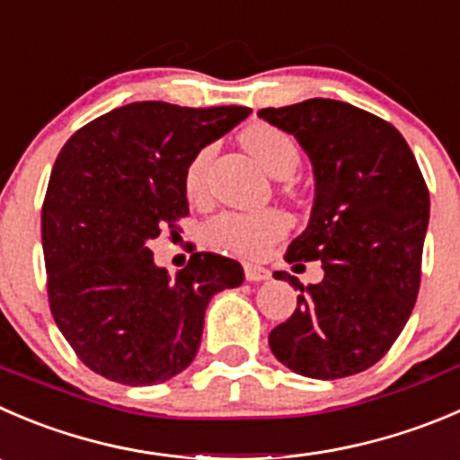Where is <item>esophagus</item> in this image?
I'll use <instances>...</instances> for the list:
<instances>
[{
	"instance_id": "obj_1",
	"label": "esophagus",
	"mask_w": 460,
	"mask_h": 460,
	"mask_svg": "<svg viewBox=\"0 0 460 460\" xmlns=\"http://www.w3.org/2000/svg\"><path fill=\"white\" fill-rule=\"evenodd\" d=\"M271 276L270 270L261 265H244V279L252 280V283H258V280H267Z\"/></svg>"
}]
</instances>
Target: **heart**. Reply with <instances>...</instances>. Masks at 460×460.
<instances>
[{
    "mask_svg": "<svg viewBox=\"0 0 460 460\" xmlns=\"http://www.w3.org/2000/svg\"><path fill=\"white\" fill-rule=\"evenodd\" d=\"M243 146L256 157V162L265 168L270 175L289 177L301 164L298 146L288 132L270 123H253L244 128ZM213 159V146H204L190 157L184 171V193L190 202H202L207 198V177L208 166ZM288 231V220L283 213L274 208L253 213L225 211L220 216L211 217L204 226V240L211 247L225 249L240 258H258L280 240Z\"/></svg>",
    "mask_w": 460,
    "mask_h": 460,
    "instance_id": "b5f03b06",
    "label": "heart"
}]
</instances>
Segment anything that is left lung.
<instances>
[{
    "label": "left lung",
    "instance_id": "8db88e82",
    "mask_svg": "<svg viewBox=\"0 0 460 460\" xmlns=\"http://www.w3.org/2000/svg\"><path fill=\"white\" fill-rule=\"evenodd\" d=\"M296 137L312 159L316 198L310 225L285 261L323 265V280H289L296 310L270 332L280 364L337 380L380 362L416 305L429 189L404 137L385 119L341 101L310 98L258 111Z\"/></svg>",
    "mask_w": 460,
    "mask_h": 460
}]
</instances>
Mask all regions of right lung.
Here are the masks:
<instances>
[{
	"label": "right lung",
	"mask_w": 460,
	"mask_h": 460,
	"mask_svg": "<svg viewBox=\"0 0 460 460\" xmlns=\"http://www.w3.org/2000/svg\"><path fill=\"white\" fill-rule=\"evenodd\" d=\"M249 107H117L62 146L42 204L47 296L80 362L119 385L166 382L195 359L213 294L238 288V261L190 253L175 279L148 240L189 216L184 171Z\"/></svg>",
	"instance_id": "obj_1"
}]
</instances>
